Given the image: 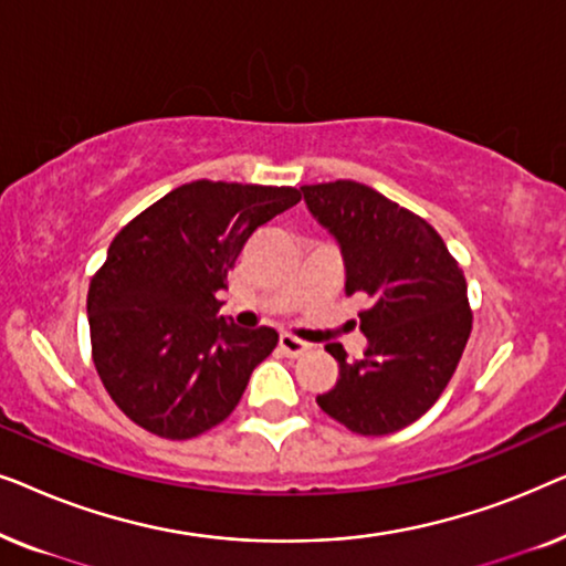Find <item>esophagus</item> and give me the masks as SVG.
<instances>
[{"label": "esophagus", "instance_id": "1", "mask_svg": "<svg viewBox=\"0 0 566 566\" xmlns=\"http://www.w3.org/2000/svg\"><path fill=\"white\" fill-rule=\"evenodd\" d=\"M277 345H281V350L289 355V358H296V355L308 350V343H304V339H298V337H293V335H281V339H277Z\"/></svg>", "mask_w": 566, "mask_h": 566}]
</instances>
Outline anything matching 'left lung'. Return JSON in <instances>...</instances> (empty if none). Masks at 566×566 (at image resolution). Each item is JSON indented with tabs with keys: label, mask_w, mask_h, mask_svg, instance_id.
<instances>
[{
	"label": "left lung",
	"mask_w": 566,
	"mask_h": 566,
	"mask_svg": "<svg viewBox=\"0 0 566 566\" xmlns=\"http://www.w3.org/2000/svg\"><path fill=\"white\" fill-rule=\"evenodd\" d=\"M308 213L335 237L345 291L366 293L368 339L360 360L339 343L327 350L339 378L316 397L358 436H389L428 412L451 381L471 335L467 281L428 221L353 180L304 185Z\"/></svg>",
	"instance_id": "obj_1"
}]
</instances>
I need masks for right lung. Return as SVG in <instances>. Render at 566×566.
Segmentation results:
<instances>
[{"mask_svg":"<svg viewBox=\"0 0 566 566\" xmlns=\"http://www.w3.org/2000/svg\"><path fill=\"white\" fill-rule=\"evenodd\" d=\"M301 200L296 188L196 180L118 231L92 277V358L138 428L188 440L234 412L277 332L219 316L216 293L254 229Z\"/></svg>","mask_w":566,"mask_h":566,"instance_id":"right-lung-1","label":"right lung"}]
</instances>
